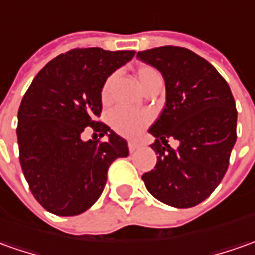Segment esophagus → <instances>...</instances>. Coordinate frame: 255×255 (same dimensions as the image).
Instances as JSON below:
<instances>
[{
	"instance_id": "esophagus-1",
	"label": "esophagus",
	"mask_w": 255,
	"mask_h": 255,
	"mask_svg": "<svg viewBox=\"0 0 255 255\" xmlns=\"http://www.w3.org/2000/svg\"><path fill=\"white\" fill-rule=\"evenodd\" d=\"M138 146H139V145H138V142H135V141L128 142V149H129V152H131V153L138 149Z\"/></svg>"
}]
</instances>
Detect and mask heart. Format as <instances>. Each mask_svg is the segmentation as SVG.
<instances>
[{
    "label": "heart",
    "instance_id": "b5f03b06",
    "mask_svg": "<svg viewBox=\"0 0 255 255\" xmlns=\"http://www.w3.org/2000/svg\"><path fill=\"white\" fill-rule=\"evenodd\" d=\"M135 77H136V81H138L142 91H145L150 85L162 79L159 71L150 65H141L136 69ZM114 78H116L114 74H112L106 78V81L103 82L102 92H100V98H102L103 103H107V100L110 99ZM150 116L145 112H131V110H126V109H114L110 113V124L114 131L120 135L128 136V138L139 134L142 129L148 126Z\"/></svg>",
    "mask_w": 255,
    "mask_h": 255
}]
</instances>
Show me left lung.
<instances>
[{
  "mask_svg": "<svg viewBox=\"0 0 255 255\" xmlns=\"http://www.w3.org/2000/svg\"><path fill=\"white\" fill-rule=\"evenodd\" d=\"M136 58L159 69L166 84V106L149 128L157 162L142 180L166 205L195 207L229 167L237 138L235 98L214 65L188 48L163 46L139 51ZM171 136L180 141L177 150L167 143Z\"/></svg>",
  "mask_w": 255,
  "mask_h": 255,
  "instance_id": "obj_1",
  "label": "left lung"
}]
</instances>
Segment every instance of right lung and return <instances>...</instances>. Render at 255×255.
Returning a JSON list of instances; mask_svg holds the SVG:
<instances>
[{
  "label": "right lung",
  "instance_id": "add662e5",
  "mask_svg": "<svg viewBox=\"0 0 255 255\" xmlns=\"http://www.w3.org/2000/svg\"><path fill=\"white\" fill-rule=\"evenodd\" d=\"M135 51L74 48L47 62L18 110L19 162L33 197L58 216L85 212L98 201L107 170L128 156L126 139L99 121L106 78ZM89 127L106 141L80 136Z\"/></svg>",
  "mask_w": 255,
  "mask_h": 255
}]
</instances>
